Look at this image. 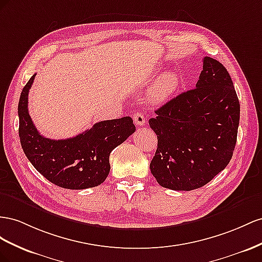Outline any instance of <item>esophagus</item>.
<instances>
[{
	"label": "esophagus",
	"instance_id": "1",
	"mask_svg": "<svg viewBox=\"0 0 262 262\" xmlns=\"http://www.w3.org/2000/svg\"><path fill=\"white\" fill-rule=\"evenodd\" d=\"M134 122L137 126H144L146 124V118L141 112H137V113L134 114Z\"/></svg>",
	"mask_w": 262,
	"mask_h": 262
}]
</instances>
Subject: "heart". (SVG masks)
<instances>
[{
  "mask_svg": "<svg viewBox=\"0 0 262 262\" xmlns=\"http://www.w3.org/2000/svg\"><path fill=\"white\" fill-rule=\"evenodd\" d=\"M180 86V79L173 72L163 73L149 90L148 96L154 104H160L170 99Z\"/></svg>",
  "mask_w": 262,
  "mask_h": 262,
  "instance_id": "1",
  "label": "heart"
}]
</instances>
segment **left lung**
<instances>
[{
  "instance_id": "left-lung-1",
  "label": "left lung",
  "mask_w": 262,
  "mask_h": 262,
  "mask_svg": "<svg viewBox=\"0 0 262 262\" xmlns=\"http://www.w3.org/2000/svg\"><path fill=\"white\" fill-rule=\"evenodd\" d=\"M156 114L149 119L158 138L150 170L161 186L195 190L226 168L236 145L241 105L220 61L204 57L195 89L179 94Z\"/></svg>"
}]
</instances>
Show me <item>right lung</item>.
<instances>
[{
  "mask_svg": "<svg viewBox=\"0 0 262 262\" xmlns=\"http://www.w3.org/2000/svg\"><path fill=\"white\" fill-rule=\"evenodd\" d=\"M35 76L23 88L18 102V134L27 159L60 188L83 190L100 185L110 172V154L136 130L132 117L99 122L72 138L43 137L28 114V92Z\"/></svg>",
  "mask_w": 262,
  "mask_h": 262,
  "instance_id": "1",
  "label": "right lung"
}]
</instances>
